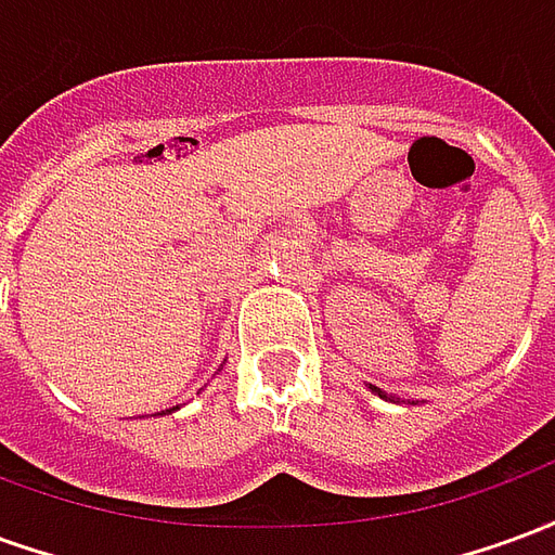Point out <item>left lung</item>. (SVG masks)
<instances>
[{
    "mask_svg": "<svg viewBox=\"0 0 555 555\" xmlns=\"http://www.w3.org/2000/svg\"><path fill=\"white\" fill-rule=\"evenodd\" d=\"M374 392H380V389H374Z\"/></svg>",
    "mask_w": 555,
    "mask_h": 555,
    "instance_id": "1",
    "label": "left lung"
}]
</instances>
